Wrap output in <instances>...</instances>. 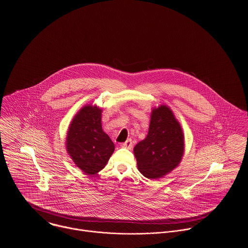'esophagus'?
<instances>
[{
  "label": "esophagus",
  "mask_w": 248,
  "mask_h": 248,
  "mask_svg": "<svg viewBox=\"0 0 248 248\" xmlns=\"http://www.w3.org/2000/svg\"><path fill=\"white\" fill-rule=\"evenodd\" d=\"M121 146H122V147H124V148H127V149H131V147H132V140H131L130 139H128L127 140H125L124 142H123V143L121 144Z\"/></svg>",
  "instance_id": "34e87169"
}]
</instances>
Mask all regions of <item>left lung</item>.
<instances>
[{"label":"left lung","mask_w":248,"mask_h":248,"mask_svg":"<svg viewBox=\"0 0 248 248\" xmlns=\"http://www.w3.org/2000/svg\"><path fill=\"white\" fill-rule=\"evenodd\" d=\"M133 150L138 169L147 179L163 178L180 165L185 152V136L167 106L153 108L147 136Z\"/></svg>","instance_id":"left-lung-1"}]
</instances>
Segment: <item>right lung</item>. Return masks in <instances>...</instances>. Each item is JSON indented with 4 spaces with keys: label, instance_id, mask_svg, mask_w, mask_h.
Here are the masks:
<instances>
[{
    "label": "right lung",
    "instance_id": "1",
    "mask_svg": "<svg viewBox=\"0 0 248 248\" xmlns=\"http://www.w3.org/2000/svg\"><path fill=\"white\" fill-rule=\"evenodd\" d=\"M102 112L97 106H84L74 116L67 130L66 151L86 175L101 171L115 150L113 141L102 128Z\"/></svg>",
    "mask_w": 248,
    "mask_h": 248
}]
</instances>
